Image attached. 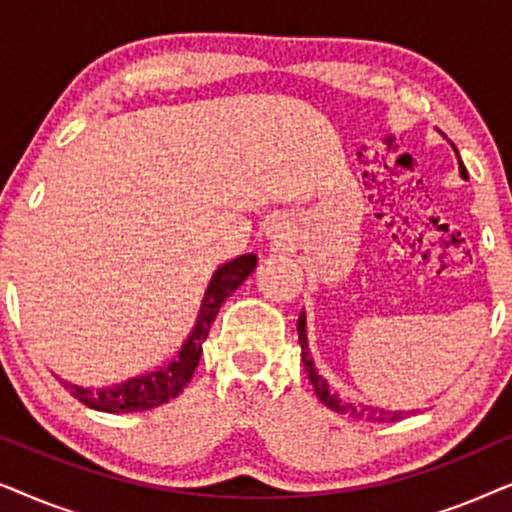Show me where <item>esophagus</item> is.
<instances>
[{"mask_svg":"<svg viewBox=\"0 0 512 512\" xmlns=\"http://www.w3.org/2000/svg\"><path fill=\"white\" fill-rule=\"evenodd\" d=\"M270 237H272V240H275L277 244H282L284 240H286V237H289V233H286V228L282 226V223H272V226H270Z\"/></svg>","mask_w":512,"mask_h":512,"instance_id":"obj_1","label":"esophagus"}]
</instances>
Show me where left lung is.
Masks as SVG:
<instances>
[{
	"mask_svg": "<svg viewBox=\"0 0 512 512\" xmlns=\"http://www.w3.org/2000/svg\"><path fill=\"white\" fill-rule=\"evenodd\" d=\"M457 151V149H454ZM459 170L461 174L466 177V167L461 165L459 160ZM305 312H300L298 317V342H300V356H303V366L307 370V377H310L312 387H314V394L321 403L326 405V408H331L335 412H342V415H352L356 419H363V422H375V424H389V422H398V419H403L408 412L405 410H384V408H373V405H363V403H352L347 401V398H340L335 391L328 387V382L324 380L317 373V368H314V361L310 356V347H307V328H305Z\"/></svg>",
	"mask_w": 512,
	"mask_h": 512,
	"instance_id": "1",
	"label": "left lung"
}]
</instances>
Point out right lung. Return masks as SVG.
Returning <instances> with one entry per match:
<instances>
[{
	"label": "right lung",
	"mask_w": 512,
	"mask_h": 512,
	"mask_svg": "<svg viewBox=\"0 0 512 512\" xmlns=\"http://www.w3.org/2000/svg\"><path fill=\"white\" fill-rule=\"evenodd\" d=\"M254 268L256 254H244L233 258V261L223 263L221 268L214 272L212 282H209L205 291V298H202L198 321H195L193 331L184 342V347H181L177 359H172L167 366L104 389L79 387V384H72L67 380H60V384L76 398V401H81L83 405H88V408L93 410L111 412V415H118V412L151 410L156 408V405L172 401V398H177L181 391H184L186 384L191 382L202 354V342L207 340L209 328H212L216 314H219V307L226 303L230 293L254 272Z\"/></svg>",
	"instance_id": "add662e5"
}]
</instances>
